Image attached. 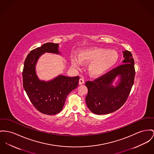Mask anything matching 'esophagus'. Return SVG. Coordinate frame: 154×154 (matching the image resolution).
<instances>
[{
  "label": "esophagus",
  "mask_w": 154,
  "mask_h": 154,
  "mask_svg": "<svg viewBox=\"0 0 154 154\" xmlns=\"http://www.w3.org/2000/svg\"><path fill=\"white\" fill-rule=\"evenodd\" d=\"M84 83H85V81H84V79H83V78H80V79H79V84L81 85L83 84Z\"/></svg>",
  "instance_id": "obj_1"
}]
</instances>
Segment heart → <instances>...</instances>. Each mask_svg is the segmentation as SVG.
Wrapping results in <instances>:
<instances>
[{
  "instance_id": "1",
  "label": "heart",
  "mask_w": 154,
  "mask_h": 154,
  "mask_svg": "<svg viewBox=\"0 0 154 154\" xmlns=\"http://www.w3.org/2000/svg\"><path fill=\"white\" fill-rule=\"evenodd\" d=\"M118 55L116 52L102 48H94L83 50L80 54H74L71 57L72 65L79 68L85 63H89L88 71L94 77L102 76L116 63Z\"/></svg>"
}]
</instances>
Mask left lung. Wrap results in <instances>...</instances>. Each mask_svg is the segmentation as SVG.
Returning <instances> with one entry per match:
<instances>
[{
  "instance_id": "obj_1",
  "label": "left lung",
  "mask_w": 154,
  "mask_h": 154,
  "mask_svg": "<svg viewBox=\"0 0 154 154\" xmlns=\"http://www.w3.org/2000/svg\"><path fill=\"white\" fill-rule=\"evenodd\" d=\"M122 65L106 73L94 81H87L88 89L86 103L88 109L96 114H107L119 109L128 98L135 77L134 60L131 53L123 51ZM118 76L119 81L113 82Z\"/></svg>"
}]
</instances>
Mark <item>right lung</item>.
<instances>
[{
    "label": "right lung",
    "instance_id": "add662e5",
    "mask_svg": "<svg viewBox=\"0 0 154 154\" xmlns=\"http://www.w3.org/2000/svg\"><path fill=\"white\" fill-rule=\"evenodd\" d=\"M58 48V44L47 42L32 50L25 60L23 71V88L30 102L40 112L48 115L61 111L67 96L79 83V76L60 75L48 81L38 78L35 66L39 58L45 52L61 54Z\"/></svg>",
    "mask_w": 154,
    "mask_h": 154
}]
</instances>
